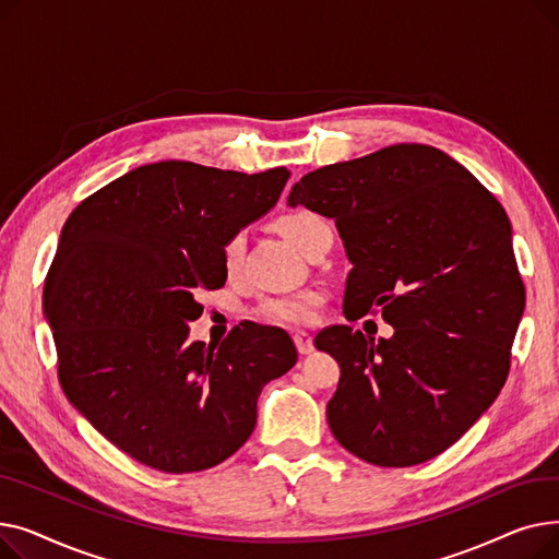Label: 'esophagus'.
I'll return each instance as SVG.
<instances>
[{"mask_svg":"<svg viewBox=\"0 0 559 559\" xmlns=\"http://www.w3.org/2000/svg\"><path fill=\"white\" fill-rule=\"evenodd\" d=\"M295 344H297V350L301 356H310L314 350V344H312V337L308 333H297L295 335Z\"/></svg>","mask_w":559,"mask_h":559,"instance_id":"obj_1","label":"esophagus"}]
</instances>
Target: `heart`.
Returning a JSON list of instances; mask_svg holds the SVG:
<instances>
[{"label":"heart","instance_id":"1","mask_svg":"<svg viewBox=\"0 0 559 559\" xmlns=\"http://www.w3.org/2000/svg\"><path fill=\"white\" fill-rule=\"evenodd\" d=\"M321 222L317 215L299 211V213H287L283 217L276 219V228L285 235V238L295 245L299 251L306 249L310 235L314 233V228ZM245 247H247V238L245 233L238 230L228 235V238L222 242L219 247V264L226 276H235L242 267V258H245ZM324 304V295L317 289H306V292H297V295H287V297H272L264 299L258 310L255 317L267 321V324L274 326H285V329H301V326H310L319 317V308Z\"/></svg>","mask_w":559,"mask_h":559}]
</instances>
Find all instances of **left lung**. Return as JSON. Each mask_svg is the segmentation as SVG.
<instances>
[{
    "label": "left lung",
    "instance_id": "left-lung-1",
    "mask_svg": "<svg viewBox=\"0 0 559 559\" xmlns=\"http://www.w3.org/2000/svg\"><path fill=\"white\" fill-rule=\"evenodd\" d=\"M289 205L333 217L348 260L344 317L383 314L390 340L350 326L314 337L342 369L326 405L337 442L376 466L421 464L503 390L525 287L498 199L428 144L319 167Z\"/></svg>",
    "mask_w": 559,
    "mask_h": 559
}]
</instances>
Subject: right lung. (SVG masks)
I'll return each instance as SVG.
<instances>
[{"label":"right lung","mask_w":559,"mask_h":559,"mask_svg":"<svg viewBox=\"0 0 559 559\" xmlns=\"http://www.w3.org/2000/svg\"><path fill=\"white\" fill-rule=\"evenodd\" d=\"M289 171L188 160L142 165L83 199L45 278L58 380L117 449L165 474L238 451L264 383L297 365L289 335L253 321L217 346L188 342L197 295L219 289V247L267 213Z\"/></svg>","instance_id":"obj_1"}]
</instances>
